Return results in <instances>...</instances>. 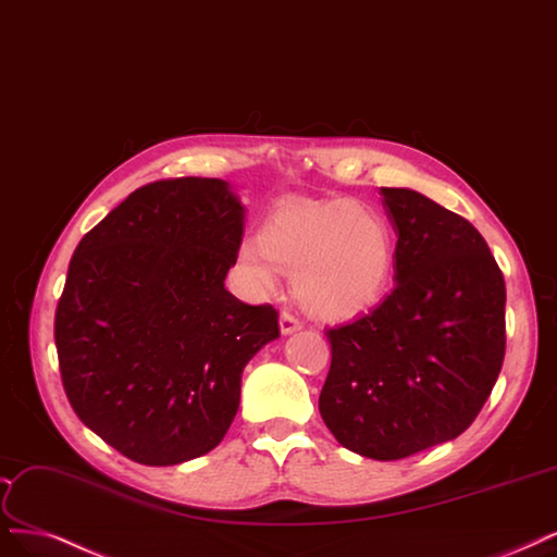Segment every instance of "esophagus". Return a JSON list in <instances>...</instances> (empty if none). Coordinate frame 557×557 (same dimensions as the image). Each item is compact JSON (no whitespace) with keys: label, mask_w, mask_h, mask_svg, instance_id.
<instances>
[{"label":"esophagus","mask_w":557,"mask_h":557,"mask_svg":"<svg viewBox=\"0 0 557 557\" xmlns=\"http://www.w3.org/2000/svg\"><path fill=\"white\" fill-rule=\"evenodd\" d=\"M278 324H281V334H293V332H299L301 330V322L293 315V313H287V311H283L281 313V318H278Z\"/></svg>","instance_id":"obj_1"}]
</instances>
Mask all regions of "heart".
<instances>
[{
  "label": "heart",
  "instance_id": "1",
  "mask_svg": "<svg viewBox=\"0 0 557 557\" xmlns=\"http://www.w3.org/2000/svg\"><path fill=\"white\" fill-rule=\"evenodd\" d=\"M239 267L262 295L276 290L278 272L290 274L306 311L341 320L387 290L394 235L373 207L348 198L283 202L264 216L258 237L239 246Z\"/></svg>",
  "mask_w": 557,
  "mask_h": 557
}]
</instances>
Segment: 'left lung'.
<instances>
[{
	"label": "left lung",
	"mask_w": 557,
	"mask_h": 557,
	"mask_svg": "<svg viewBox=\"0 0 557 557\" xmlns=\"http://www.w3.org/2000/svg\"><path fill=\"white\" fill-rule=\"evenodd\" d=\"M396 230L392 293L324 334L320 414L338 443L398 461L461 435L505 359V278L476 227L410 188H382Z\"/></svg>",
	"instance_id": "1"
}]
</instances>
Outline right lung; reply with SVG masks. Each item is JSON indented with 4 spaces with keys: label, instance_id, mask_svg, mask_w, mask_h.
<instances>
[{
    "label": "right lung",
    "instance_id": "1",
    "mask_svg": "<svg viewBox=\"0 0 557 557\" xmlns=\"http://www.w3.org/2000/svg\"><path fill=\"white\" fill-rule=\"evenodd\" d=\"M244 207L227 182H151L81 239L54 313L62 385L83 424L143 466L212 451L242 371L278 336L274 306L225 290Z\"/></svg>",
    "mask_w": 557,
    "mask_h": 557
}]
</instances>
